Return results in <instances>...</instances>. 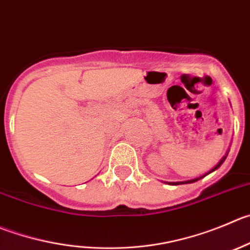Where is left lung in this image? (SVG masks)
Segmentation results:
<instances>
[{
	"label": "left lung",
	"instance_id": "8db88e82",
	"mask_svg": "<svg viewBox=\"0 0 250 250\" xmlns=\"http://www.w3.org/2000/svg\"><path fill=\"white\" fill-rule=\"evenodd\" d=\"M228 151H229V149H228V150H227V153H226L225 155H223V157H222V159H221L220 162L217 163V164L214 165V167H212V169L209 170V171H207L206 174L201 175V176H199V178L191 179V180H186V181H176V183H167V184H169V185H183V184H191V183H196V181H199L200 179L205 178V176H206V175H208V174H211V172H213L214 170H217V169H218V167H221V165L223 164V162H225V160H226V158H227V155H228Z\"/></svg>",
	"mask_w": 250,
	"mask_h": 250
}]
</instances>
